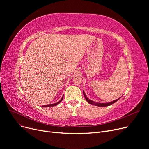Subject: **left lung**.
Here are the masks:
<instances>
[{"label": "left lung", "mask_w": 149, "mask_h": 149, "mask_svg": "<svg viewBox=\"0 0 149 149\" xmlns=\"http://www.w3.org/2000/svg\"><path fill=\"white\" fill-rule=\"evenodd\" d=\"M83 95H84V98H86V101H88V103L92 104V105H94V106H100V107H106V106H110V105H112L113 104V103H115V102H116L117 101H118V100H120L121 97L118 99L116 100H115L112 101H111V102H108V103H98V102H94V101L91 100V99H89V98H88L86 97V95L85 94V92H84V91H83Z\"/></svg>", "instance_id": "obj_1"}]
</instances>
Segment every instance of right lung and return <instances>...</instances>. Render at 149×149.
I'll return each mask as SVG.
<instances>
[{
    "label": "right lung",
    "mask_w": 149,
    "mask_h": 149,
    "mask_svg": "<svg viewBox=\"0 0 149 149\" xmlns=\"http://www.w3.org/2000/svg\"><path fill=\"white\" fill-rule=\"evenodd\" d=\"M63 96H64V95H63ZM63 96L62 97V98H61V99L59 101H58L57 103H54V104H49V105H45V106H43V107H51V106H57V105H58L61 101H62V100H63Z\"/></svg>",
    "instance_id": "right-lung-1"
}]
</instances>
